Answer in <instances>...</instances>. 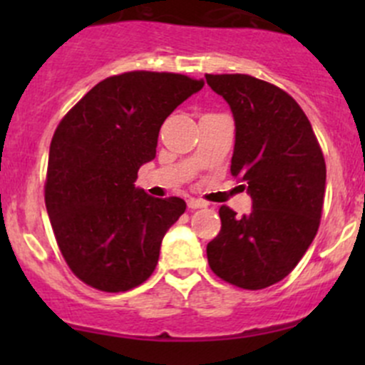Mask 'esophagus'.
<instances>
[{"label": "esophagus", "mask_w": 365, "mask_h": 365, "mask_svg": "<svg viewBox=\"0 0 365 365\" xmlns=\"http://www.w3.org/2000/svg\"><path fill=\"white\" fill-rule=\"evenodd\" d=\"M187 205H189V208H192V210L206 208V206H208V203H205V201H201V200H196V197H190V200L187 201Z\"/></svg>", "instance_id": "1"}]
</instances>
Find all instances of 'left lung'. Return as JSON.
<instances>
[{"mask_svg":"<svg viewBox=\"0 0 365 365\" xmlns=\"http://www.w3.org/2000/svg\"><path fill=\"white\" fill-rule=\"evenodd\" d=\"M235 118L231 175L252 212L220 206V233L206 245L213 274L244 289L282 281L314 240L327 168L307 116L284 90L245 73H206Z\"/></svg>","mask_w":365,"mask_h":365,"instance_id":"left-lung-1","label":"left lung"}]
</instances>
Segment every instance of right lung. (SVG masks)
Wrapping results in <instances>:
<instances>
[{"label":"right lung","instance_id":"add662e5","mask_svg":"<svg viewBox=\"0 0 365 365\" xmlns=\"http://www.w3.org/2000/svg\"><path fill=\"white\" fill-rule=\"evenodd\" d=\"M205 86L169 72H125L91 88L58 125L49 148L46 208L70 270L101 292L143 284L180 197H152L134 182L155 159L165 118Z\"/></svg>","mask_w":365,"mask_h":365}]
</instances>
